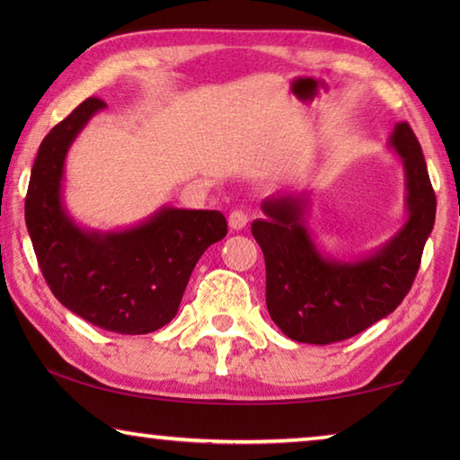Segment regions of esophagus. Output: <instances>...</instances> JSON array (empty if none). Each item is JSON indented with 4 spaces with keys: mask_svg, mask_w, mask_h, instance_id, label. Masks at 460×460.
Instances as JSON below:
<instances>
[{
    "mask_svg": "<svg viewBox=\"0 0 460 460\" xmlns=\"http://www.w3.org/2000/svg\"><path fill=\"white\" fill-rule=\"evenodd\" d=\"M247 213H243V211H233L231 215H229V227L233 229V231H241L247 225Z\"/></svg>",
    "mask_w": 460,
    "mask_h": 460,
    "instance_id": "obj_1",
    "label": "esophagus"
}]
</instances>
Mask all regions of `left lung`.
<instances>
[{"instance_id":"obj_1","label":"left lung","mask_w":460,"mask_h":460,"mask_svg":"<svg viewBox=\"0 0 460 460\" xmlns=\"http://www.w3.org/2000/svg\"><path fill=\"white\" fill-rule=\"evenodd\" d=\"M389 150L406 181V223L373 252L339 260L318 247L305 215L306 190H284L261 202L252 233L266 260V305L288 339L308 345L345 341L392 314L406 298L434 227L436 197L422 147L406 121L394 128Z\"/></svg>"}]
</instances>
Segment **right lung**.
Listing matches in <instances>:
<instances>
[{"label": "right lung", "instance_id": "add662e5", "mask_svg": "<svg viewBox=\"0 0 460 460\" xmlns=\"http://www.w3.org/2000/svg\"><path fill=\"white\" fill-rule=\"evenodd\" d=\"M107 105L87 99L42 139L30 174L26 227L38 266L60 305L119 334L168 324L200 255L227 235L219 211L160 207L126 229L76 223L65 205V162L76 136Z\"/></svg>", "mask_w": 460, "mask_h": 460}]
</instances>
